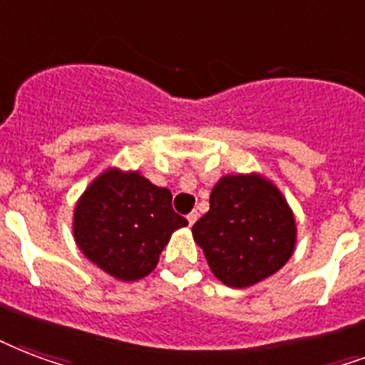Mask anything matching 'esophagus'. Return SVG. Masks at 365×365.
<instances>
[{
  "label": "esophagus",
  "mask_w": 365,
  "mask_h": 365,
  "mask_svg": "<svg viewBox=\"0 0 365 365\" xmlns=\"http://www.w3.org/2000/svg\"><path fill=\"white\" fill-rule=\"evenodd\" d=\"M197 218H199V214L195 212V210H193V212H191V214H187V222H189V226H193L195 222H197Z\"/></svg>",
  "instance_id": "34e87169"
}]
</instances>
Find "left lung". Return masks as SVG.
Wrapping results in <instances>:
<instances>
[{"label": "left lung", "instance_id": "obj_1", "mask_svg": "<svg viewBox=\"0 0 365 365\" xmlns=\"http://www.w3.org/2000/svg\"><path fill=\"white\" fill-rule=\"evenodd\" d=\"M193 239L212 274L243 289L282 269L293 257L297 224L282 191L260 174H227L212 187L210 210Z\"/></svg>", "mask_w": 365, "mask_h": 365}]
</instances>
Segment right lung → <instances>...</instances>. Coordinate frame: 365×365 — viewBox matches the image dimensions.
<instances>
[{
	"label": "right lung",
	"instance_id": "add662e5",
	"mask_svg": "<svg viewBox=\"0 0 365 365\" xmlns=\"http://www.w3.org/2000/svg\"><path fill=\"white\" fill-rule=\"evenodd\" d=\"M185 226L187 220L172 208L170 189L118 168H108L88 185L72 222L83 257L120 282L151 274L172 233Z\"/></svg>",
	"mask_w": 365,
	"mask_h": 365
}]
</instances>
